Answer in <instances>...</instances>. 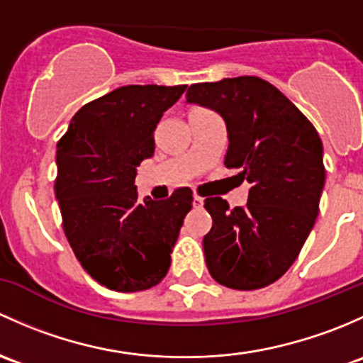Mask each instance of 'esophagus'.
Returning <instances> with one entry per match:
<instances>
[{"instance_id": "esophagus-1", "label": "esophagus", "mask_w": 363, "mask_h": 363, "mask_svg": "<svg viewBox=\"0 0 363 363\" xmlns=\"http://www.w3.org/2000/svg\"><path fill=\"white\" fill-rule=\"evenodd\" d=\"M203 204H204L203 197H201L199 194H194V206H196V208H203Z\"/></svg>"}]
</instances>
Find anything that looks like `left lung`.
Instances as JSON below:
<instances>
[{"mask_svg":"<svg viewBox=\"0 0 363 363\" xmlns=\"http://www.w3.org/2000/svg\"><path fill=\"white\" fill-rule=\"evenodd\" d=\"M186 101L222 115L229 138L223 164L252 183L245 206L204 199L213 218L203 239L209 274L227 289H264L289 271L318 216L325 183L318 133L259 77L194 84Z\"/></svg>","mask_w":363,"mask_h":363,"instance_id":"obj_1","label":"left lung"}]
</instances>
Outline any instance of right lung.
<instances>
[{
  "label": "right lung",
  "instance_id": "obj_1",
  "mask_svg": "<svg viewBox=\"0 0 363 363\" xmlns=\"http://www.w3.org/2000/svg\"><path fill=\"white\" fill-rule=\"evenodd\" d=\"M186 85H125L78 110L57 143L62 229L82 267L115 292L159 285L192 208V190L138 199L136 167L154 155V130Z\"/></svg>",
  "mask_w": 363,
  "mask_h": 363
}]
</instances>
